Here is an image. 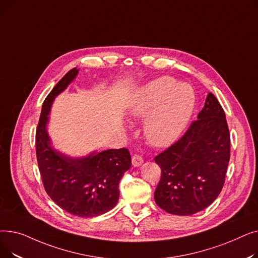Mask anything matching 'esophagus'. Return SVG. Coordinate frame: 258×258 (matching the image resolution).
Here are the masks:
<instances>
[{
	"label": "esophagus",
	"mask_w": 258,
	"mask_h": 258,
	"mask_svg": "<svg viewBox=\"0 0 258 258\" xmlns=\"http://www.w3.org/2000/svg\"><path fill=\"white\" fill-rule=\"evenodd\" d=\"M132 163H133V165H134L135 167H139V166H141L142 163H143V159H142V157H140V156H138V155H134V156L132 157Z\"/></svg>",
	"instance_id": "obj_1"
}]
</instances>
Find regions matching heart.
I'll use <instances>...</instances> for the list:
<instances>
[{"instance_id": "b5f03b06", "label": "heart", "mask_w": 258, "mask_h": 258, "mask_svg": "<svg viewBox=\"0 0 258 258\" xmlns=\"http://www.w3.org/2000/svg\"><path fill=\"white\" fill-rule=\"evenodd\" d=\"M196 94L188 84H178L162 76L146 84L127 102V112L135 118H146L143 133L157 147H166L177 140L190 120Z\"/></svg>"}]
</instances>
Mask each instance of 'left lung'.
Here are the masks:
<instances>
[{
  "mask_svg": "<svg viewBox=\"0 0 258 258\" xmlns=\"http://www.w3.org/2000/svg\"><path fill=\"white\" fill-rule=\"evenodd\" d=\"M230 159V134L225 112L212 93L186 133L155 157L161 179L157 205L175 215H191L219 197Z\"/></svg>",
  "mask_w": 258,
  "mask_h": 258,
  "instance_id": "left-lung-1",
  "label": "left lung"
}]
</instances>
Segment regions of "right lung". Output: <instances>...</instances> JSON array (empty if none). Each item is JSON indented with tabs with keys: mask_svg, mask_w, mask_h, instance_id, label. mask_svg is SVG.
I'll list each match as a JSON object with an SVG mask.
<instances>
[{
	"mask_svg": "<svg viewBox=\"0 0 258 258\" xmlns=\"http://www.w3.org/2000/svg\"><path fill=\"white\" fill-rule=\"evenodd\" d=\"M78 74L73 68L46 97L37 124L35 144L38 169L45 190L63 210L80 218H93L113 209L119 199V182L132 165L126 148L71 158L54 150L47 132L53 100Z\"/></svg>",
	"mask_w": 258,
	"mask_h": 258,
	"instance_id": "1",
	"label": "right lung"
}]
</instances>
